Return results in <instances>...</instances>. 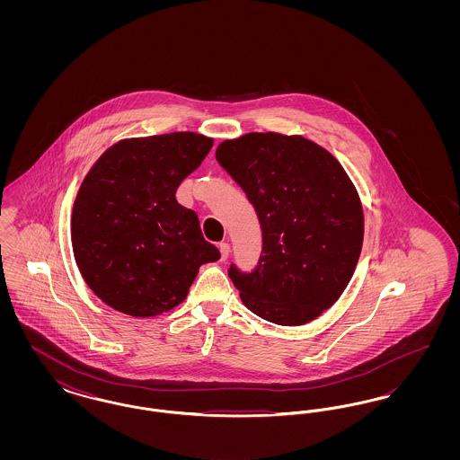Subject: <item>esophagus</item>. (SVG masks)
I'll return each mask as SVG.
<instances>
[{"mask_svg":"<svg viewBox=\"0 0 460 460\" xmlns=\"http://www.w3.org/2000/svg\"><path fill=\"white\" fill-rule=\"evenodd\" d=\"M219 250L220 261H227V257H229V252H231V246H229V243H220Z\"/></svg>","mask_w":460,"mask_h":460,"instance_id":"1","label":"esophagus"}]
</instances>
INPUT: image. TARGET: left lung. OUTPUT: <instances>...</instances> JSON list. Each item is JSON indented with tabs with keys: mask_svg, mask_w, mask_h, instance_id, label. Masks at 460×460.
Returning <instances> with one entry per match:
<instances>
[{
	"mask_svg": "<svg viewBox=\"0 0 460 460\" xmlns=\"http://www.w3.org/2000/svg\"><path fill=\"white\" fill-rule=\"evenodd\" d=\"M216 158L255 207L262 255L252 272L233 263L241 302L279 326H300L332 305L358 262L364 214L340 162L302 136L248 132Z\"/></svg>",
	"mask_w": 460,
	"mask_h": 460,
	"instance_id": "1",
	"label": "left lung"
}]
</instances>
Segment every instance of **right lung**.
Returning <instances> with one entry per match:
<instances>
[{"label": "right lung", "mask_w": 460, "mask_h": 460, "mask_svg": "<svg viewBox=\"0 0 460 460\" xmlns=\"http://www.w3.org/2000/svg\"><path fill=\"white\" fill-rule=\"evenodd\" d=\"M212 145L197 132L122 139L91 167L74 201L72 248L107 305L132 317L169 312L188 296L199 265L219 261L197 214L175 199Z\"/></svg>", "instance_id": "1"}]
</instances>
